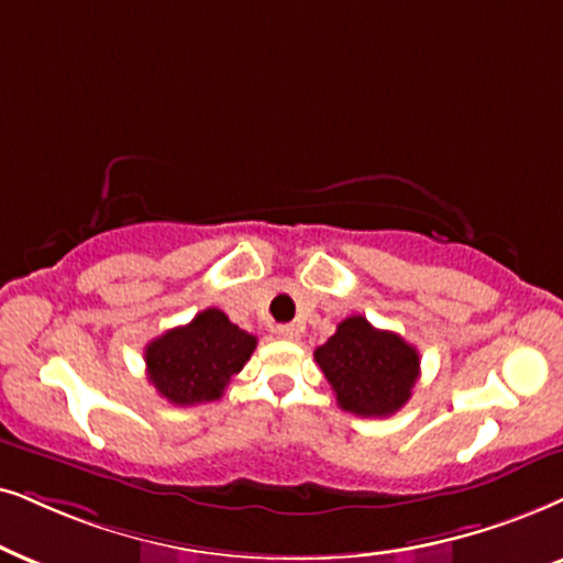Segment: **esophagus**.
<instances>
[{"label":"esophagus","instance_id":"obj_1","mask_svg":"<svg viewBox=\"0 0 563 563\" xmlns=\"http://www.w3.org/2000/svg\"><path fill=\"white\" fill-rule=\"evenodd\" d=\"M275 332H277V338H283V340H296L298 338V327L296 324H277Z\"/></svg>","mask_w":563,"mask_h":563}]
</instances>
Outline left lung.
<instances>
[{"mask_svg":"<svg viewBox=\"0 0 563 563\" xmlns=\"http://www.w3.org/2000/svg\"><path fill=\"white\" fill-rule=\"evenodd\" d=\"M314 361L340 408L361 418H387L400 410L421 374L416 347L400 334L376 330L361 314L343 319L317 347Z\"/></svg>","mask_w":563,"mask_h":563,"instance_id":"left-lung-1","label":"left lung"}]
</instances>
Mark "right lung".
Listing matches in <instances>:
<instances>
[{
    "label": "right lung",
    "instance_id": "add662e5",
    "mask_svg": "<svg viewBox=\"0 0 563 563\" xmlns=\"http://www.w3.org/2000/svg\"><path fill=\"white\" fill-rule=\"evenodd\" d=\"M254 347V334L239 330L220 309H205L189 324L147 343V379L174 405L212 402L223 397L231 376L244 368Z\"/></svg>",
    "mask_w": 563,
    "mask_h": 563
}]
</instances>
